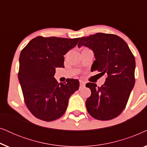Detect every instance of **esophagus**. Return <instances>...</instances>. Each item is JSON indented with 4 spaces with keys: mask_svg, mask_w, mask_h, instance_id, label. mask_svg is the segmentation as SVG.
I'll list each match as a JSON object with an SVG mask.
<instances>
[{
    "mask_svg": "<svg viewBox=\"0 0 147 147\" xmlns=\"http://www.w3.org/2000/svg\"><path fill=\"white\" fill-rule=\"evenodd\" d=\"M85 85H86V83L84 81H80V88L84 87V86H85Z\"/></svg>",
    "mask_w": 147,
    "mask_h": 147,
    "instance_id": "34e87169",
    "label": "esophagus"
}]
</instances>
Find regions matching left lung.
I'll return each instance as SVG.
<instances>
[{
    "label": "left lung",
    "mask_w": 147,
    "mask_h": 147,
    "mask_svg": "<svg viewBox=\"0 0 147 147\" xmlns=\"http://www.w3.org/2000/svg\"><path fill=\"white\" fill-rule=\"evenodd\" d=\"M78 46L93 51L96 60L92 69L106 76L100 87L90 82L86 85L91 90V96L86 102L88 113L100 120L117 117L125 108L135 83L133 54L127 43L113 34L98 33L83 37Z\"/></svg>",
    "instance_id": "left-lung-1"
}]
</instances>
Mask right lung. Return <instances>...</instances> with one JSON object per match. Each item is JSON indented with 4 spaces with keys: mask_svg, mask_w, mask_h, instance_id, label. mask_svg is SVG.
<instances>
[{
    "mask_svg": "<svg viewBox=\"0 0 147 147\" xmlns=\"http://www.w3.org/2000/svg\"><path fill=\"white\" fill-rule=\"evenodd\" d=\"M80 38L37 37L29 41L19 57L18 74L25 102L36 118L53 121L65 113L72 94L79 89L78 80L58 84L56 67H64L63 55Z\"/></svg>",
    "mask_w": 147,
    "mask_h": 147,
    "instance_id": "obj_1",
    "label": "right lung"
}]
</instances>
